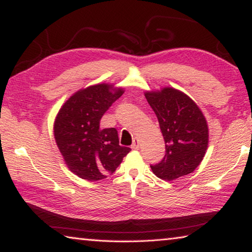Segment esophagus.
I'll return each instance as SVG.
<instances>
[{
    "mask_svg": "<svg viewBox=\"0 0 252 252\" xmlns=\"http://www.w3.org/2000/svg\"><path fill=\"white\" fill-rule=\"evenodd\" d=\"M131 148L133 149V150H139L140 144H139V140H138V139H134V140H133V143H132Z\"/></svg>",
    "mask_w": 252,
    "mask_h": 252,
    "instance_id": "obj_1",
    "label": "esophagus"
}]
</instances>
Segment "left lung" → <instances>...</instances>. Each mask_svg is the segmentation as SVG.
Masks as SVG:
<instances>
[{
	"label": "left lung",
	"mask_w": 252,
	"mask_h": 252,
	"mask_svg": "<svg viewBox=\"0 0 252 252\" xmlns=\"http://www.w3.org/2000/svg\"><path fill=\"white\" fill-rule=\"evenodd\" d=\"M165 143V155L151 164L158 178L171 181L193 172L208 147V126L201 110L185 93L172 88L147 92Z\"/></svg>",
	"instance_id": "1"
}]
</instances>
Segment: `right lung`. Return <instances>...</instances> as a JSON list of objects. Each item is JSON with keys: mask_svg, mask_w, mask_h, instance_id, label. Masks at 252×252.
Masks as SVG:
<instances>
[{"mask_svg": "<svg viewBox=\"0 0 252 252\" xmlns=\"http://www.w3.org/2000/svg\"><path fill=\"white\" fill-rule=\"evenodd\" d=\"M122 93V89L112 93L109 84L92 85L76 92L59 111L55 141L67 167L80 178L102 180L131 151L119 144L116 127H100L103 114Z\"/></svg>", "mask_w": 252, "mask_h": 252, "instance_id": "obj_1", "label": "right lung"}]
</instances>
